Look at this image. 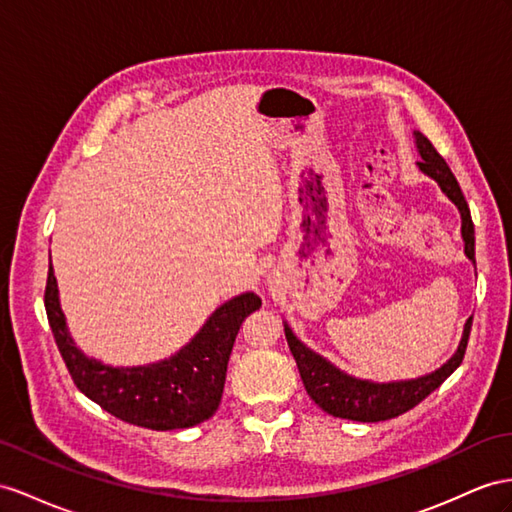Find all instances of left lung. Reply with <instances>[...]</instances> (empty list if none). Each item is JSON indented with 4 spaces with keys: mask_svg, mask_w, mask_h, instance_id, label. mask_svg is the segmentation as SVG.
Segmentation results:
<instances>
[{
    "mask_svg": "<svg viewBox=\"0 0 512 512\" xmlns=\"http://www.w3.org/2000/svg\"><path fill=\"white\" fill-rule=\"evenodd\" d=\"M415 144L417 151L422 155V160L417 166L422 168V173L435 179L441 190L448 194V199L458 207L463 218V240H465V255L476 264V248H474V222H471L469 205L458 186L456 177L452 175L450 166L445 164L443 157L432 147V142L422 134L415 131ZM471 331V318L465 324V333L458 346L456 355L441 365L437 372L428 376L415 378V381H400V383H368L352 378L344 372H339L335 365H331L326 359H322L316 352H311L305 344H300L296 335L290 331V326L285 324V339L290 346L292 355L296 359L300 378H303L305 389L322 411H326L333 417L352 419V422H383V419L398 417L413 409L415 404L422 402L426 396H430L445 378H448L458 365L463 363L467 339Z\"/></svg>",
    "mask_w": 512,
    "mask_h": 512,
    "instance_id": "left-lung-1",
    "label": "left lung"
}]
</instances>
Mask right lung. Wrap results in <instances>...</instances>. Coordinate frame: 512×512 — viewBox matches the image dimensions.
<instances>
[{"instance_id": "1", "label": "right lung", "mask_w": 512, "mask_h": 512, "mask_svg": "<svg viewBox=\"0 0 512 512\" xmlns=\"http://www.w3.org/2000/svg\"><path fill=\"white\" fill-rule=\"evenodd\" d=\"M259 305L261 298L255 294L235 296L212 313L199 335L175 357L144 368H110L88 359L73 344L51 266L45 285L47 320L75 387L103 411L151 430L190 428L216 413L235 335Z\"/></svg>"}]
</instances>
